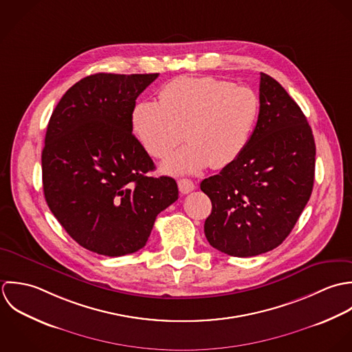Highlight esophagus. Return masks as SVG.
<instances>
[{
  "label": "esophagus",
  "mask_w": 352,
  "mask_h": 352,
  "mask_svg": "<svg viewBox=\"0 0 352 352\" xmlns=\"http://www.w3.org/2000/svg\"><path fill=\"white\" fill-rule=\"evenodd\" d=\"M178 188L182 195H188V193L193 192L196 186H195L193 181H190V179H181V181H178Z\"/></svg>",
  "instance_id": "obj_1"
}]
</instances>
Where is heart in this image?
<instances>
[{
  "mask_svg": "<svg viewBox=\"0 0 352 352\" xmlns=\"http://www.w3.org/2000/svg\"><path fill=\"white\" fill-rule=\"evenodd\" d=\"M260 113L253 89L214 77H178L159 92V100L139 103L132 114L133 132L148 155L166 157L167 174L197 173L212 164L221 168L245 151Z\"/></svg>",
  "mask_w": 352,
  "mask_h": 352,
  "instance_id": "obj_1",
  "label": "heart"
}]
</instances>
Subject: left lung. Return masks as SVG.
<instances>
[{
	"mask_svg": "<svg viewBox=\"0 0 352 352\" xmlns=\"http://www.w3.org/2000/svg\"><path fill=\"white\" fill-rule=\"evenodd\" d=\"M316 144L300 107L271 76L260 74V113L242 155L200 188L211 199L204 232L212 248L252 257L278 248L306 207Z\"/></svg>",
	"mask_w": 352,
	"mask_h": 352,
	"instance_id": "8db88e82",
	"label": "left lung"
}]
</instances>
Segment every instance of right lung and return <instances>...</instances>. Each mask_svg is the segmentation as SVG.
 Returning <instances> with one entry per match:
<instances>
[{"label":"right lung","instance_id":"right-lung-1","mask_svg":"<svg viewBox=\"0 0 352 352\" xmlns=\"http://www.w3.org/2000/svg\"><path fill=\"white\" fill-rule=\"evenodd\" d=\"M159 76L96 73L56 106L42 151L46 203L72 238L94 253L120 257L145 246L156 216L178 200L171 177L132 133L136 99Z\"/></svg>","mask_w":352,"mask_h":352}]
</instances>
